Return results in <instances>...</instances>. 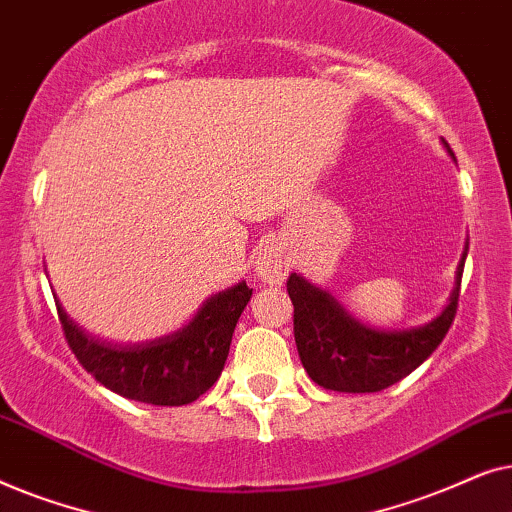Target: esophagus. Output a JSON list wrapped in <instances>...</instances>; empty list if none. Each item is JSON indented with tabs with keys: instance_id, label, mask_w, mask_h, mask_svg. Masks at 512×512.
Instances as JSON below:
<instances>
[{
	"instance_id": "1",
	"label": "esophagus",
	"mask_w": 512,
	"mask_h": 512,
	"mask_svg": "<svg viewBox=\"0 0 512 512\" xmlns=\"http://www.w3.org/2000/svg\"><path fill=\"white\" fill-rule=\"evenodd\" d=\"M254 270L265 284H282L286 275H289V261H286V256L277 244H265L256 254Z\"/></svg>"
}]
</instances>
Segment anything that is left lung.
<instances>
[{
	"mask_svg": "<svg viewBox=\"0 0 512 512\" xmlns=\"http://www.w3.org/2000/svg\"><path fill=\"white\" fill-rule=\"evenodd\" d=\"M447 153H454L443 139ZM468 242L457 265L450 303L436 319L410 328H375L356 319L333 293L303 275L286 282L293 303V335L303 368L319 387L342 394H373L422 366L450 331L459 303Z\"/></svg>",
	"mask_w": 512,
	"mask_h": 512,
	"instance_id": "8db88e82",
	"label": "left lung"
}]
</instances>
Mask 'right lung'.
I'll use <instances>...</instances> for the list:
<instances>
[{"label": "right lung", "mask_w": 512, "mask_h": 512, "mask_svg": "<svg viewBox=\"0 0 512 512\" xmlns=\"http://www.w3.org/2000/svg\"><path fill=\"white\" fill-rule=\"evenodd\" d=\"M251 291L242 279L207 298L179 331L144 342L104 340L69 319L60 300L55 305L69 349L97 382L130 401L186 405L219 380Z\"/></svg>", "instance_id": "1"}]
</instances>
